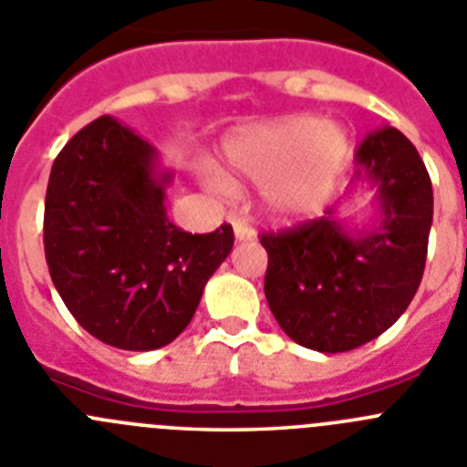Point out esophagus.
Listing matches in <instances>:
<instances>
[{"mask_svg":"<svg viewBox=\"0 0 467 467\" xmlns=\"http://www.w3.org/2000/svg\"><path fill=\"white\" fill-rule=\"evenodd\" d=\"M233 230H234V239L237 242H254L258 234H255V230L251 228V225L246 223L244 219H237V216H233Z\"/></svg>","mask_w":467,"mask_h":467,"instance_id":"34e87169","label":"esophagus"}]
</instances>
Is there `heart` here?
Segmentation results:
<instances>
[{
  "mask_svg": "<svg viewBox=\"0 0 467 467\" xmlns=\"http://www.w3.org/2000/svg\"><path fill=\"white\" fill-rule=\"evenodd\" d=\"M223 159L242 180L265 184V202L276 216L311 219L341 184L350 140L338 126L297 115L233 130L223 142ZM207 182L221 193H234V182L221 170H209Z\"/></svg>",
  "mask_w": 467,
  "mask_h": 467,
  "instance_id": "heart-1",
  "label": "heart"
}]
</instances>
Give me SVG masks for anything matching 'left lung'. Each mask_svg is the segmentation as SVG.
Segmentation results:
<instances>
[{"label":"left lung","instance_id":"1","mask_svg":"<svg viewBox=\"0 0 467 467\" xmlns=\"http://www.w3.org/2000/svg\"><path fill=\"white\" fill-rule=\"evenodd\" d=\"M357 189L371 191L373 216L355 223L341 207L320 221L263 234L265 297L283 332L317 352H348L387 332L415 297L433 223L429 172L399 129L382 126L357 147Z\"/></svg>","mask_w":467,"mask_h":467}]
</instances>
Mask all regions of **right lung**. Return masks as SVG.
Masks as SVG:
<instances>
[{
	"instance_id": "right-lung-1",
	"label": "right lung",
	"mask_w": 467,
	"mask_h": 467,
	"mask_svg": "<svg viewBox=\"0 0 467 467\" xmlns=\"http://www.w3.org/2000/svg\"><path fill=\"white\" fill-rule=\"evenodd\" d=\"M172 170L110 115L78 130L50 170L43 244L57 293L91 337L147 352L189 327L233 251L228 223L182 233L165 212Z\"/></svg>"
}]
</instances>
